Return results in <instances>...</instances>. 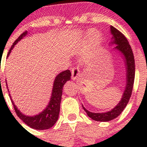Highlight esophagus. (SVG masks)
<instances>
[{"instance_id": "obj_1", "label": "esophagus", "mask_w": 147, "mask_h": 147, "mask_svg": "<svg viewBox=\"0 0 147 147\" xmlns=\"http://www.w3.org/2000/svg\"><path fill=\"white\" fill-rule=\"evenodd\" d=\"M72 79L73 80H76L78 77V76L79 75V70L78 68L77 67H74V68H72Z\"/></svg>"}]
</instances>
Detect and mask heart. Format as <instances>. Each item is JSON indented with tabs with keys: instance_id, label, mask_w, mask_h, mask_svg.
<instances>
[{
	"instance_id": "heart-1",
	"label": "heart",
	"mask_w": 147,
	"mask_h": 147,
	"mask_svg": "<svg viewBox=\"0 0 147 147\" xmlns=\"http://www.w3.org/2000/svg\"><path fill=\"white\" fill-rule=\"evenodd\" d=\"M88 38L89 41V48L88 50V52L84 57V59H86L90 56V52L92 51L93 49H95L97 45L100 43L102 39V35L99 31L96 30H90L88 34Z\"/></svg>"
}]
</instances>
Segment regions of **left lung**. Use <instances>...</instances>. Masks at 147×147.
<instances>
[{"mask_svg": "<svg viewBox=\"0 0 147 147\" xmlns=\"http://www.w3.org/2000/svg\"><path fill=\"white\" fill-rule=\"evenodd\" d=\"M111 33L113 35L112 41L110 43L111 45H115L114 49L118 51L122 55L124 59L126 68V87L123 92L122 98L117 105L115 106L110 111L105 113H92L88 111L82 105L84 110L86 111L88 116L95 121L98 122H109L113 120L115 118L117 117L124 109H125L130 97L132 93L133 84L135 79V59L133 56L132 49L129 45V41L126 39L122 32L115 28L113 26L111 25Z\"/></svg>", "mask_w": 147, "mask_h": 147, "instance_id": "obj_1", "label": "left lung"}]
</instances>
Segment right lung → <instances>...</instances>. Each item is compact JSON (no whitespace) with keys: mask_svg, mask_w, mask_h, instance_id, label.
I'll return each mask as SVG.
<instances>
[{"mask_svg":"<svg viewBox=\"0 0 147 147\" xmlns=\"http://www.w3.org/2000/svg\"><path fill=\"white\" fill-rule=\"evenodd\" d=\"M28 34V31H25L19 37L14 41L13 45H11V48L8 52L7 57H9V54L11 53L12 49L14 48L15 45L17 44L18 41H20L23 37H25ZM71 77V72L69 70H66L65 71L61 72V73L58 74L55 77L54 81L53 87H52L51 97H50V102L47 105L45 109L40 113L35 115L33 116L25 115L20 111L13 102L10 94H9L10 99L12 102L14 109L18 117L23 121L25 124L32 129H34L36 130H45L48 129L55 125L57 122V119L59 118V114L60 112V104L61 101L62 91H63V87L64 84L66 83V82L70 80ZM6 82V81H5ZM9 91V89H8Z\"/></svg>","mask_w":147,"mask_h":147,"instance_id":"obj_1","label":"right lung"}]
</instances>
